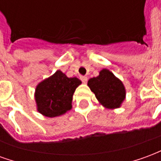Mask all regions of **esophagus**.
<instances>
[{"label": "esophagus", "instance_id": "1", "mask_svg": "<svg viewBox=\"0 0 161 161\" xmlns=\"http://www.w3.org/2000/svg\"><path fill=\"white\" fill-rule=\"evenodd\" d=\"M80 79L82 80V82H83L84 84H86L88 80V77H85V76H82V77H80Z\"/></svg>", "mask_w": 161, "mask_h": 161}]
</instances>
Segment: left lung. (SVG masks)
<instances>
[{"label": "left lung", "instance_id": "1", "mask_svg": "<svg viewBox=\"0 0 161 161\" xmlns=\"http://www.w3.org/2000/svg\"><path fill=\"white\" fill-rule=\"evenodd\" d=\"M88 86L99 103L108 109L120 108L126 98L123 83L108 69H103L97 77L90 78Z\"/></svg>", "mask_w": 161, "mask_h": 161}]
</instances>
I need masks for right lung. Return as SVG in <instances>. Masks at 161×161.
Listing matches in <instances>:
<instances>
[{"label":"right lung","mask_w":161,"mask_h":161,"mask_svg":"<svg viewBox=\"0 0 161 161\" xmlns=\"http://www.w3.org/2000/svg\"><path fill=\"white\" fill-rule=\"evenodd\" d=\"M82 84L77 77H68L61 70L41 81L34 92L37 110L46 117H57L72 108L76 89Z\"/></svg>","instance_id":"right-lung-1"}]
</instances>
